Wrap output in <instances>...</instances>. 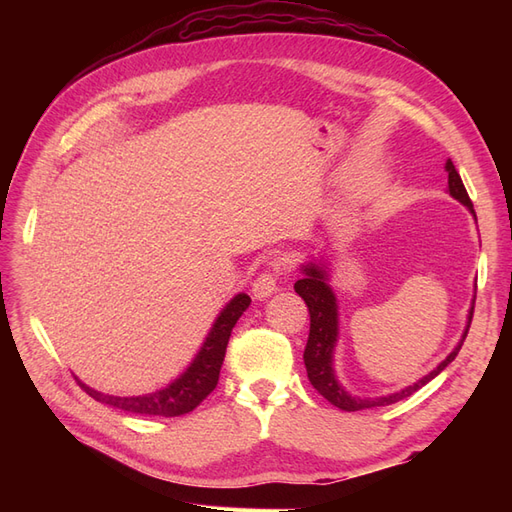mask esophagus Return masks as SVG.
I'll list each match as a JSON object with an SVG mask.
<instances>
[{"label":"esophagus","mask_w":512,"mask_h":512,"mask_svg":"<svg viewBox=\"0 0 512 512\" xmlns=\"http://www.w3.org/2000/svg\"><path fill=\"white\" fill-rule=\"evenodd\" d=\"M280 267H269L267 271H262L254 284H252V292L256 299H265L271 297V294L277 290V282H280Z\"/></svg>","instance_id":"esophagus-1"}]
</instances>
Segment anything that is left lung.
Returning a JSON list of instances; mask_svg holds the SVG:
<instances>
[{
    "mask_svg": "<svg viewBox=\"0 0 512 512\" xmlns=\"http://www.w3.org/2000/svg\"><path fill=\"white\" fill-rule=\"evenodd\" d=\"M446 173H448V192H451L453 198H457L459 203H463L474 213V205L466 192V185H463L457 168L451 160L446 162ZM303 271H305V277L294 284V292L299 294L309 309V337H307V346L303 352L307 378L324 399L331 401L333 406H337L344 412H356V410H365V408H374V406H389V404H395V401H399V399L410 397L414 391L421 389V386H425L429 380L436 378L448 363L455 361L457 352L463 346V339H466V335L470 331L474 305H472V312L468 318V329H466V333H463V339L459 342V346L451 354H448L446 359L436 369H433L429 376L418 380L414 386H408V389H404L401 393H395L389 397H380V399L352 397L342 389V386H339V382L335 380V374H333V346L337 342V303L333 297V290L327 286V273L320 271L316 265H309Z\"/></svg>",
    "mask_w": 512,
    "mask_h": 512,
    "instance_id": "1",
    "label": "left lung"
}]
</instances>
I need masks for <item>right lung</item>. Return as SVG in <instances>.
<instances>
[{"mask_svg": "<svg viewBox=\"0 0 512 512\" xmlns=\"http://www.w3.org/2000/svg\"><path fill=\"white\" fill-rule=\"evenodd\" d=\"M250 297L247 294H237L232 299L224 312L215 320L213 329L207 337L205 346L200 348L196 354L194 363L188 367V371L181 378H177L173 384L166 386V389L143 395V397H113V395H102L94 389H89L83 382L81 389L94 397L100 404H108L119 410L134 412V414H149V416H181L192 412L200 401H203L220 380V369L224 363V354L232 329H235L237 320L250 305Z\"/></svg>", "mask_w": 512, "mask_h": 512, "instance_id": "obj_1", "label": "right lung"}]
</instances>
